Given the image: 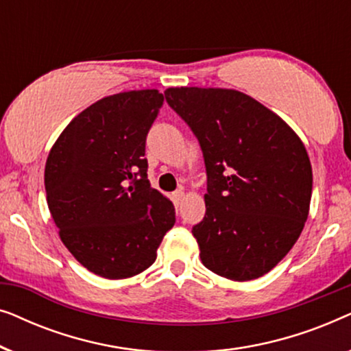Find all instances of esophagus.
Instances as JSON below:
<instances>
[{
  "label": "esophagus",
  "mask_w": 351,
  "mask_h": 351,
  "mask_svg": "<svg viewBox=\"0 0 351 351\" xmlns=\"http://www.w3.org/2000/svg\"><path fill=\"white\" fill-rule=\"evenodd\" d=\"M172 199H174L176 204H180L182 201L185 199V193H184V191H182V190L176 191V193H172Z\"/></svg>",
  "instance_id": "1"
}]
</instances>
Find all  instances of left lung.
I'll list each match as a JSON object with an SVG mask.
<instances>
[{"label":"left lung","instance_id":"1","mask_svg":"<svg viewBox=\"0 0 351 351\" xmlns=\"http://www.w3.org/2000/svg\"><path fill=\"white\" fill-rule=\"evenodd\" d=\"M165 95L204 155L206 215L191 230L201 262L232 281L267 275L308 217L313 172L304 142L281 117L237 89L182 86Z\"/></svg>","mask_w":351,"mask_h":351}]
</instances>
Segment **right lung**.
Masks as SVG:
<instances>
[{
	"instance_id": "add662e5",
	"label": "right lung",
	"mask_w": 351,
	"mask_h": 351,
	"mask_svg": "<svg viewBox=\"0 0 351 351\" xmlns=\"http://www.w3.org/2000/svg\"><path fill=\"white\" fill-rule=\"evenodd\" d=\"M162 100L158 89L107 95L76 114L47 155L46 199L62 243L107 280L153 265L176 223L174 204L150 186L143 158Z\"/></svg>"
}]
</instances>
